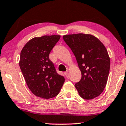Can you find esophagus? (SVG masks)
<instances>
[{
  "label": "esophagus",
  "instance_id": "esophagus-1",
  "mask_svg": "<svg viewBox=\"0 0 126 126\" xmlns=\"http://www.w3.org/2000/svg\"><path fill=\"white\" fill-rule=\"evenodd\" d=\"M64 76L66 77V78H68V77H69V72H68L67 70L64 72Z\"/></svg>",
  "mask_w": 126,
  "mask_h": 126
}]
</instances>
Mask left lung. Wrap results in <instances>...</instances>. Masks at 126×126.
Listing matches in <instances>:
<instances>
[{
    "label": "left lung",
    "instance_id": "obj_1",
    "mask_svg": "<svg viewBox=\"0 0 126 126\" xmlns=\"http://www.w3.org/2000/svg\"><path fill=\"white\" fill-rule=\"evenodd\" d=\"M63 38L75 56L81 71V80L75 85L80 96L91 100L100 96L106 85L110 67L106 48L92 34H67Z\"/></svg>",
    "mask_w": 126,
    "mask_h": 126
}]
</instances>
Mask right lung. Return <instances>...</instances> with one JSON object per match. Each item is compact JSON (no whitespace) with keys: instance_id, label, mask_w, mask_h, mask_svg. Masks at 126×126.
Returning <instances> with one entry per match:
<instances>
[{"instance_id":"1","label":"right lung","mask_w":126,"mask_h":126,"mask_svg":"<svg viewBox=\"0 0 126 126\" xmlns=\"http://www.w3.org/2000/svg\"><path fill=\"white\" fill-rule=\"evenodd\" d=\"M60 35L34 37L25 45L19 66L29 89L39 97L50 98L59 93L64 78L56 72L48 56Z\"/></svg>"}]
</instances>
